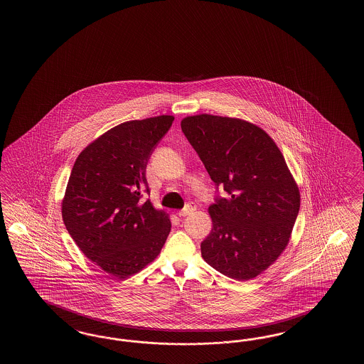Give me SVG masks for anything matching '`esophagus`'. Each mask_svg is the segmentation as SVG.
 Returning a JSON list of instances; mask_svg holds the SVG:
<instances>
[{"label":"esophagus","instance_id":"34e87169","mask_svg":"<svg viewBox=\"0 0 364 364\" xmlns=\"http://www.w3.org/2000/svg\"><path fill=\"white\" fill-rule=\"evenodd\" d=\"M196 209V207L193 205V204H187L185 208L181 209L178 212L179 217H186L187 215H190V213H193V210Z\"/></svg>","mask_w":364,"mask_h":364}]
</instances>
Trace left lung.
<instances>
[{
  "label": "left lung",
  "instance_id": "1",
  "mask_svg": "<svg viewBox=\"0 0 364 364\" xmlns=\"http://www.w3.org/2000/svg\"><path fill=\"white\" fill-rule=\"evenodd\" d=\"M209 177L225 198L208 208L212 230L201 256L225 276L255 279L287 248L301 193L271 136L240 118L198 114L181 122Z\"/></svg>",
  "mask_w": 364,
  "mask_h": 364
}]
</instances>
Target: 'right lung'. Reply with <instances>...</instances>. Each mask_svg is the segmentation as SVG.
<instances>
[{
	"mask_svg": "<svg viewBox=\"0 0 364 364\" xmlns=\"http://www.w3.org/2000/svg\"><path fill=\"white\" fill-rule=\"evenodd\" d=\"M173 116L118 124L79 154L62 200L71 238L91 262L126 279L152 263L171 232L168 213L143 200L146 168Z\"/></svg>",
	"mask_w": 364,
	"mask_h": 364,
	"instance_id": "obj_1",
	"label": "right lung"
}]
</instances>
